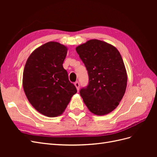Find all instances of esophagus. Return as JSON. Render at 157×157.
<instances>
[{"label": "esophagus", "mask_w": 157, "mask_h": 157, "mask_svg": "<svg viewBox=\"0 0 157 157\" xmlns=\"http://www.w3.org/2000/svg\"><path fill=\"white\" fill-rule=\"evenodd\" d=\"M75 86L76 88H77V90L78 91V90H79V87H80L79 82H76L75 83Z\"/></svg>", "instance_id": "1"}]
</instances>
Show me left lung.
<instances>
[{
    "mask_svg": "<svg viewBox=\"0 0 157 157\" xmlns=\"http://www.w3.org/2000/svg\"><path fill=\"white\" fill-rule=\"evenodd\" d=\"M76 51L89 76L86 88L80 94L89 111L105 115L119 105L127 85V73L120 52L115 46L97 39L78 46Z\"/></svg>",
    "mask_w": 157,
    "mask_h": 157,
    "instance_id": "8db88e82",
    "label": "left lung"
}]
</instances>
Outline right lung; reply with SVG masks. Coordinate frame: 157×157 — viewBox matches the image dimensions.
<instances>
[{
    "instance_id": "add662e5",
    "label": "right lung",
    "mask_w": 157,
    "mask_h": 157,
    "mask_svg": "<svg viewBox=\"0 0 157 157\" xmlns=\"http://www.w3.org/2000/svg\"><path fill=\"white\" fill-rule=\"evenodd\" d=\"M67 50L59 42H47L32 52L23 70V87L28 100L46 117L61 115L77 92L63 67Z\"/></svg>"
}]
</instances>
